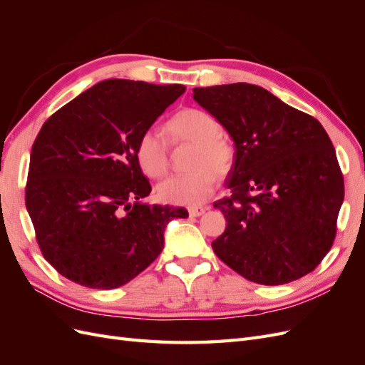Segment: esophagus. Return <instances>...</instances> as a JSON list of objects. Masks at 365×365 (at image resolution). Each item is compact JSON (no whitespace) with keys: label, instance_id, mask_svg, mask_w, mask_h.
Segmentation results:
<instances>
[{"label":"esophagus","instance_id":"esophagus-1","mask_svg":"<svg viewBox=\"0 0 365 365\" xmlns=\"http://www.w3.org/2000/svg\"><path fill=\"white\" fill-rule=\"evenodd\" d=\"M205 212H207V207H192V208H189V215H190L192 217L201 216V215H204Z\"/></svg>","mask_w":365,"mask_h":365}]
</instances>
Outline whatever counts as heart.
<instances>
[{"mask_svg": "<svg viewBox=\"0 0 365 365\" xmlns=\"http://www.w3.org/2000/svg\"><path fill=\"white\" fill-rule=\"evenodd\" d=\"M176 146H193L187 175L170 176L157 187L160 200L173 204L196 207L205 202L216 189L217 176L233 170L236 150L220 130L219 121L202 109L187 108L176 113L165 125ZM137 160L149 178H161L169 172L170 152L168 143L155 129H146L137 143Z\"/></svg>", "mask_w": 365, "mask_h": 365, "instance_id": "obj_1", "label": "heart"}]
</instances>
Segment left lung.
Instances as JSON below:
<instances>
[{"mask_svg": "<svg viewBox=\"0 0 365 365\" xmlns=\"http://www.w3.org/2000/svg\"><path fill=\"white\" fill-rule=\"evenodd\" d=\"M193 98L236 146L227 228L216 256L250 282L284 284L312 272L336 236L344 178L322 123L251 83L195 88Z\"/></svg>", "mask_w": 365, "mask_h": 365, "instance_id": "left-lung-1", "label": "left lung"}]
</instances>
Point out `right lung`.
I'll return each instance as SVG.
<instances>
[{
  "mask_svg": "<svg viewBox=\"0 0 365 365\" xmlns=\"http://www.w3.org/2000/svg\"><path fill=\"white\" fill-rule=\"evenodd\" d=\"M185 86L109 79L58 109L30 153L26 207L43 259L65 279L115 289L155 260L187 210L148 205L137 143ZM135 200L134 205H130Z\"/></svg>",
  "mask_w": 365,
  "mask_h": 365,
  "instance_id": "add662e5",
  "label": "right lung"
}]
</instances>
